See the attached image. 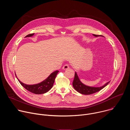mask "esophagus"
<instances>
[{"label":"esophagus","mask_w":130,"mask_h":130,"mask_svg":"<svg viewBox=\"0 0 130 130\" xmlns=\"http://www.w3.org/2000/svg\"><path fill=\"white\" fill-rule=\"evenodd\" d=\"M69 65L67 64H65V65H64V66L63 67V69H64V70H66V69H67L68 68H69Z\"/></svg>","instance_id":"34e87169"}]
</instances>
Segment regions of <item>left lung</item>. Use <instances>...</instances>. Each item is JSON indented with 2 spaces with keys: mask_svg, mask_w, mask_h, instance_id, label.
<instances>
[{
  "mask_svg": "<svg viewBox=\"0 0 130 130\" xmlns=\"http://www.w3.org/2000/svg\"><path fill=\"white\" fill-rule=\"evenodd\" d=\"M94 36L96 37L99 36L100 35H96L93 34ZM109 81L107 82L105 85H104L102 86L101 87H90L88 86H86L83 84L79 79V77L77 75L76 72L75 73V78H74L73 82H72V85L73 88H75L78 92H80V94H83V95H90L94 94L95 92H97L100 90H101L102 88H103L104 87H105L108 83Z\"/></svg>",
  "mask_w": 130,
  "mask_h": 130,
  "instance_id": "left-lung-1",
  "label": "left lung"
}]
</instances>
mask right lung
Masks as SVG:
<instances>
[{
    "label": "right lung",
    "instance_id": "add662e5",
    "mask_svg": "<svg viewBox=\"0 0 130 130\" xmlns=\"http://www.w3.org/2000/svg\"><path fill=\"white\" fill-rule=\"evenodd\" d=\"M34 33L29 34L27 35L26 37H30L34 35ZM59 72L58 70H56L50 74V75L43 82L38 83L37 84L34 85H27L23 83H22L21 81H20L18 79V81L20 82L21 84L27 90L31 92H32L33 94H43L44 93H46L47 91H48L53 86V83L54 82V80L56 77L58 73Z\"/></svg>",
    "mask_w": 130,
    "mask_h": 130
}]
</instances>
